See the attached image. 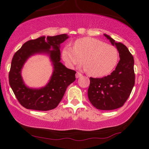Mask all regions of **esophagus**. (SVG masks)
I'll list each match as a JSON object with an SVG mask.
<instances>
[{"label": "esophagus", "mask_w": 149, "mask_h": 149, "mask_svg": "<svg viewBox=\"0 0 149 149\" xmlns=\"http://www.w3.org/2000/svg\"><path fill=\"white\" fill-rule=\"evenodd\" d=\"M81 76H82V74H81V72H77L76 73V77H77V78H79V77H81Z\"/></svg>", "instance_id": "34e87169"}]
</instances>
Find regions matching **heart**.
Listing matches in <instances>:
<instances>
[{"instance_id": "b5f03b06", "label": "heart", "mask_w": 149, "mask_h": 149, "mask_svg": "<svg viewBox=\"0 0 149 149\" xmlns=\"http://www.w3.org/2000/svg\"><path fill=\"white\" fill-rule=\"evenodd\" d=\"M62 58L71 68L83 62L90 75L99 77L109 74L119 60V53L113 45L105 44L92 37H83L76 40L73 47L67 45L63 49Z\"/></svg>"}]
</instances>
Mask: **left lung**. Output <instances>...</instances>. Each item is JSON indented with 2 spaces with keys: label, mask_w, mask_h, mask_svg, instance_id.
I'll list each match as a JSON object with an SVG mask.
<instances>
[{
  "label": "left lung",
  "mask_w": 149,
  "mask_h": 149,
  "mask_svg": "<svg viewBox=\"0 0 149 149\" xmlns=\"http://www.w3.org/2000/svg\"><path fill=\"white\" fill-rule=\"evenodd\" d=\"M119 53L120 60L115 70L102 78L90 77L88 97L93 107L103 111H111L123 107L130 97L135 84L134 60L125 45L104 34Z\"/></svg>",
  "instance_id": "left-lung-1"
}]
</instances>
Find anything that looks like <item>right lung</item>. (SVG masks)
Wrapping results in <instances>:
<instances>
[{"label":"right lung","instance_id":"obj_1","mask_svg":"<svg viewBox=\"0 0 149 149\" xmlns=\"http://www.w3.org/2000/svg\"><path fill=\"white\" fill-rule=\"evenodd\" d=\"M68 38L63 34L54 36H41L26 42L15 53L9 72V85L16 98L27 109L47 111L54 109L62 100L66 88L75 81L76 71L65 67L60 61V45ZM53 50H49L50 47ZM37 52H48L54 64V71L51 80L45 88L29 89L23 84L21 70L26 60Z\"/></svg>","mask_w":149,"mask_h":149}]
</instances>
